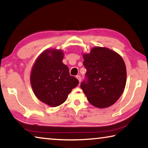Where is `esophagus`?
I'll return each instance as SVG.
<instances>
[{"mask_svg": "<svg viewBox=\"0 0 148 148\" xmlns=\"http://www.w3.org/2000/svg\"><path fill=\"white\" fill-rule=\"evenodd\" d=\"M76 78L78 79L79 82L80 83V82H81V79H81V77H80V76H78H78H76Z\"/></svg>", "mask_w": 148, "mask_h": 148, "instance_id": "esophagus-1", "label": "esophagus"}]
</instances>
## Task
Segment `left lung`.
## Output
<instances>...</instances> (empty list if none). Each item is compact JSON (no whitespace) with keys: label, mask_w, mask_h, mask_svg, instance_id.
Returning <instances> with one entry per match:
<instances>
[{"label":"left lung","mask_w":148,"mask_h":148,"mask_svg":"<svg viewBox=\"0 0 148 148\" xmlns=\"http://www.w3.org/2000/svg\"><path fill=\"white\" fill-rule=\"evenodd\" d=\"M86 79L80 87L90 103L98 108L113 105L121 97L126 82L125 62L120 55L96 47L83 55Z\"/></svg>","instance_id":"8db88e82"}]
</instances>
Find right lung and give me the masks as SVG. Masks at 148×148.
I'll return each instance as SVG.
<instances>
[{"label": "right lung", "instance_id": "right-lung-1", "mask_svg": "<svg viewBox=\"0 0 148 148\" xmlns=\"http://www.w3.org/2000/svg\"><path fill=\"white\" fill-rule=\"evenodd\" d=\"M60 50L49 49L42 53L33 66L30 81L36 97L44 103L57 107L67 99L79 81L70 76L69 67L63 64Z\"/></svg>", "mask_w": 148, "mask_h": 148}]
</instances>
